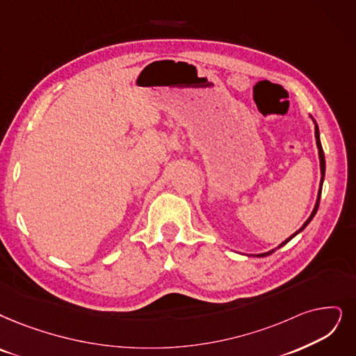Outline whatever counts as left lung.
Wrapping results in <instances>:
<instances>
[{
	"instance_id": "1",
	"label": "left lung",
	"mask_w": 356,
	"mask_h": 356,
	"mask_svg": "<svg viewBox=\"0 0 356 356\" xmlns=\"http://www.w3.org/2000/svg\"><path fill=\"white\" fill-rule=\"evenodd\" d=\"M316 140H317V147H318V154H320V168H321V184H320V191H318V197H317V203H316V207H314V210H312V213H311V216L308 218V220L301 226V229H298L292 236H289L285 243H282L277 248H280V247H283L285 244H288L289 241L295 236V235H298L300 234L301 231H304L305 229V226L312 220V218L316 216V213H317V210H318V204H320V197H321V188H323V181H324V174H325V159H324V152H323V147H321V143H320V133H318V127H317V124H316ZM276 248V250H277ZM272 252H275V250H272V251H268V252H263V254H259V257H266V255H270Z\"/></svg>"
}]
</instances>
